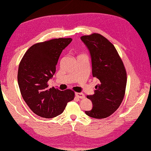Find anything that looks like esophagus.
Here are the masks:
<instances>
[{
	"instance_id": "esophagus-1",
	"label": "esophagus",
	"mask_w": 151,
	"mask_h": 151,
	"mask_svg": "<svg viewBox=\"0 0 151 151\" xmlns=\"http://www.w3.org/2000/svg\"><path fill=\"white\" fill-rule=\"evenodd\" d=\"M76 96H77V97H78L79 99H84L85 98V95L82 93H76Z\"/></svg>"
}]
</instances>
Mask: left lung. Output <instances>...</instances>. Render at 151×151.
Listing matches in <instances>:
<instances>
[{"label": "left lung", "instance_id": "8db88e82", "mask_svg": "<svg viewBox=\"0 0 151 151\" xmlns=\"http://www.w3.org/2000/svg\"><path fill=\"white\" fill-rule=\"evenodd\" d=\"M81 39L89 50L93 77L99 80L95 93L87 96L92 102V109L85 112L94 118H107L118 109L124 99L126 69L114 46L104 37L93 33L82 36Z\"/></svg>", "mask_w": 151, "mask_h": 151}]
</instances>
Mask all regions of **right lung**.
Returning a JSON list of instances; mask_svg holds the SVG:
<instances>
[{
  "label": "right lung",
  "mask_w": 151,
  "mask_h": 151,
  "mask_svg": "<svg viewBox=\"0 0 151 151\" xmlns=\"http://www.w3.org/2000/svg\"><path fill=\"white\" fill-rule=\"evenodd\" d=\"M72 41L59 38L36 43L27 50L19 63L18 82L22 96L29 109L41 117L60 115L74 98L72 90L49 89L47 85L56 72L60 55Z\"/></svg>",
  "instance_id": "right-lung-1"
}]
</instances>
